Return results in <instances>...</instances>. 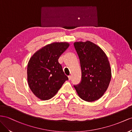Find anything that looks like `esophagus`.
Masks as SVG:
<instances>
[{
    "mask_svg": "<svg viewBox=\"0 0 132 132\" xmlns=\"http://www.w3.org/2000/svg\"><path fill=\"white\" fill-rule=\"evenodd\" d=\"M68 77H69V80H70L71 79V76H69Z\"/></svg>",
    "mask_w": 132,
    "mask_h": 132,
    "instance_id": "obj_1",
    "label": "esophagus"
}]
</instances>
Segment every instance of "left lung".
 <instances>
[{"label":"left lung","mask_w":132,"mask_h":132,"mask_svg":"<svg viewBox=\"0 0 132 132\" xmlns=\"http://www.w3.org/2000/svg\"><path fill=\"white\" fill-rule=\"evenodd\" d=\"M73 45L81 69V81L74 87L81 99L88 102L96 101L104 95L111 80L108 57L100 47L89 40L76 42Z\"/></svg>","instance_id":"obj_1"}]
</instances>
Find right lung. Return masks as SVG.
I'll use <instances>...</instances> for the list:
<instances>
[{"label":"right lung","mask_w":132,"mask_h":132,"mask_svg":"<svg viewBox=\"0 0 132 132\" xmlns=\"http://www.w3.org/2000/svg\"><path fill=\"white\" fill-rule=\"evenodd\" d=\"M69 46L67 42L49 44L37 51L29 59L27 66L28 85L39 99H51L69 80L58 60Z\"/></svg>","instance_id":"obj_1"}]
</instances>
